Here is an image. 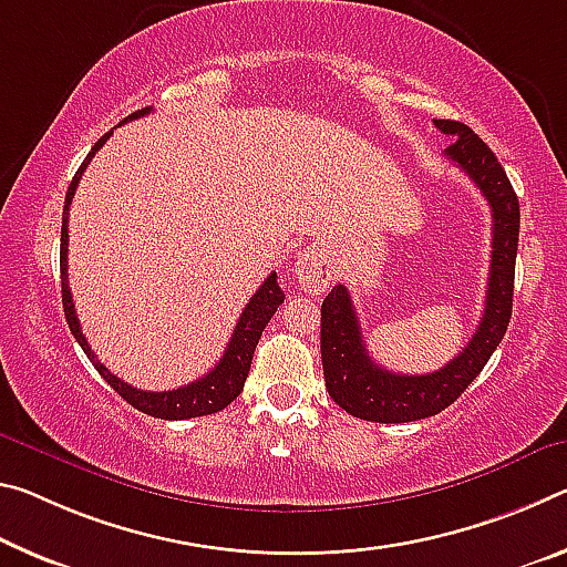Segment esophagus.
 <instances>
[{"label":"esophagus","instance_id":"esophagus-1","mask_svg":"<svg viewBox=\"0 0 567 567\" xmlns=\"http://www.w3.org/2000/svg\"><path fill=\"white\" fill-rule=\"evenodd\" d=\"M292 277L305 292L320 295L332 280V262L326 249L308 247L292 267Z\"/></svg>","mask_w":567,"mask_h":567}]
</instances>
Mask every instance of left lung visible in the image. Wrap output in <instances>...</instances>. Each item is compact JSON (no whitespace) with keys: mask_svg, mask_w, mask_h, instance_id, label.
Masks as SVG:
<instances>
[{"mask_svg":"<svg viewBox=\"0 0 567 567\" xmlns=\"http://www.w3.org/2000/svg\"><path fill=\"white\" fill-rule=\"evenodd\" d=\"M452 146L444 156L472 178L492 209V259L487 300L477 330L470 343L444 368L424 375L391 373L368 355L363 332L358 326L353 300L346 285H336L320 308V353L326 389L330 399L350 416L375 424H406L439 411L462 396L494 348L505 338L512 318L515 290V259L519 237V202L505 168L470 125L460 121H434Z\"/></svg>","mask_w":567,"mask_h":567,"instance_id":"8db88e82","label":"left lung"}]
</instances>
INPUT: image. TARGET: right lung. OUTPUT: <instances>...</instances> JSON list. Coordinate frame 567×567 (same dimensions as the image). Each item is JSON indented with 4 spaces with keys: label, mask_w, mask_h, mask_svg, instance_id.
I'll list each match as a JSON object with an SVG mask.
<instances>
[{
    "label": "right lung",
    "mask_w": 567,
    "mask_h": 567,
    "mask_svg": "<svg viewBox=\"0 0 567 567\" xmlns=\"http://www.w3.org/2000/svg\"><path fill=\"white\" fill-rule=\"evenodd\" d=\"M154 107H141V111L131 113L128 121H136L141 115H148ZM113 136V131H107L105 136L90 148V154L85 156L83 164L75 171L73 182L68 186V196H65V209H62V231H60V277H62V308H65V320L70 330H73L75 340L80 343V348L85 350V355L90 358V363L95 365V371L103 375L105 383L118 393L121 399H125L131 403L133 409H138L148 416L156 419H166V421H182V419H194V416H209V413H217L224 406H229L235 401L241 389H245L249 365H251V355H255V348L259 343V336L272 316L277 312V308L285 302V292L277 285V272H272L267 280L259 285V290L251 295V300L247 302V308L241 310L239 322L235 332H231V340L224 355L219 358V363L212 368L204 379L182 385V389L174 391H141L133 389L125 381H121L118 375H113L107 368L97 361V355L90 350L87 340L80 330V320L75 316V302L73 295H70V285H68V214H70V204H73L75 188L80 184V176L87 168L90 161H93L95 151L103 146V143Z\"/></svg>",
    "instance_id": "right-lung-1"
}]
</instances>
